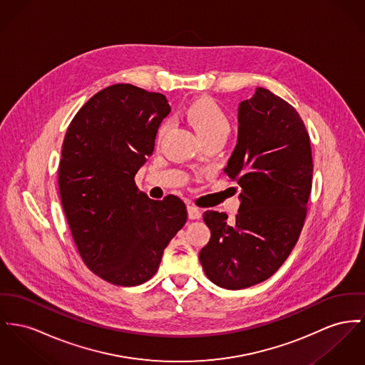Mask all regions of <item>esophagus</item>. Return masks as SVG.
I'll return each mask as SVG.
<instances>
[{
	"mask_svg": "<svg viewBox=\"0 0 365 365\" xmlns=\"http://www.w3.org/2000/svg\"><path fill=\"white\" fill-rule=\"evenodd\" d=\"M187 210H188V217L191 220H199L202 217L200 210H199L197 207L192 206V205H190V206L187 207Z\"/></svg>",
	"mask_w": 365,
	"mask_h": 365,
	"instance_id": "1",
	"label": "esophagus"
}]
</instances>
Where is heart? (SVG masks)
<instances>
[{
    "instance_id": "1",
    "label": "heart",
    "mask_w": 365,
    "mask_h": 365,
    "mask_svg": "<svg viewBox=\"0 0 365 365\" xmlns=\"http://www.w3.org/2000/svg\"><path fill=\"white\" fill-rule=\"evenodd\" d=\"M197 134L205 138L210 135H228L231 122L225 110L212 98H197L192 101L184 112ZM169 127V122H162L158 127L156 138L160 140Z\"/></svg>"
}]
</instances>
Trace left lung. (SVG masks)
<instances>
[{"mask_svg": "<svg viewBox=\"0 0 365 365\" xmlns=\"http://www.w3.org/2000/svg\"><path fill=\"white\" fill-rule=\"evenodd\" d=\"M238 141L224 173L241 187L232 220L207 210L210 241L199 252L206 277L225 289L269 278L291 255L313 184L310 137L296 109L266 88L242 101Z\"/></svg>", "mask_w": 365, "mask_h": 365, "instance_id": "1", "label": "left lung"}]
</instances>
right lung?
<instances>
[{
  "label": "right lung",
  "instance_id": "1",
  "mask_svg": "<svg viewBox=\"0 0 365 365\" xmlns=\"http://www.w3.org/2000/svg\"><path fill=\"white\" fill-rule=\"evenodd\" d=\"M169 113L165 96L113 84L81 106L63 140L58 184L76 247L84 264L113 285L150 279L187 221L178 196L149 199L134 181Z\"/></svg>",
  "mask_w": 365,
  "mask_h": 365
}]
</instances>
